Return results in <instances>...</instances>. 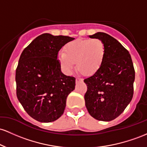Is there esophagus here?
I'll return each instance as SVG.
<instances>
[{"label": "esophagus", "mask_w": 147, "mask_h": 147, "mask_svg": "<svg viewBox=\"0 0 147 147\" xmlns=\"http://www.w3.org/2000/svg\"><path fill=\"white\" fill-rule=\"evenodd\" d=\"M82 80H83V79L80 78H77L76 79V83H78V82H82Z\"/></svg>", "instance_id": "obj_1"}]
</instances>
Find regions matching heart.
Masks as SVG:
<instances>
[{"instance_id": "b5f03b06", "label": "heart", "mask_w": 147, "mask_h": 147, "mask_svg": "<svg viewBox=\"0 0 147 147\" xmlns=\"http://www.w3.org/2000/svg\"><path fill=\"white\" fill-rule=\"evenodd\" d=\"M64 52L58 54V61L64 73L71 75L75 62L80 71L86 75L96 73L103 64L105 47L99 39H76L67 43Z\"/></svg>"}]
</instances>
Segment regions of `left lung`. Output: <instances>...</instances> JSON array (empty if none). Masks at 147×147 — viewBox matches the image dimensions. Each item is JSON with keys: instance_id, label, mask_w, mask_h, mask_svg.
Returning <instances> with one entry per match:
<instances>
[{"instance_id": "1", "label": "left lung", "mask_w": 147, "mask_h": 147, "mask_svg": "<svg viewBox=\"0 0 147 147\" xmlns=\"http://www.w3.org/2000/svg\"><path fill=\"white\" fill-rule=\"evenodd\" d=\"M89 37L104 43L105 53L100 69L84 80L87 87L85 105L92 117L112 121L123 113L133 98V61L128 50L109 34L97 32Z\"/></svg>"}]
</instances>
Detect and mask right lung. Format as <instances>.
I'll use <instances>...</instances> for the list:
<instances>
[{"label": "right lung", "mask_w": 147, "mask_h": 147, "mask_svg": "<svg viewBox=\"0 0 147 147\" xmlns=\"http://www.w3.org/2000/svg\"><path fill=\"white\" fill-rule=\"evenodd\" d=\"M74 38L44 33L38 36L20 56L16 69V96L31 117L51 122L64 113L76 78L61 71L57 53Z\"/></svg>", "instance_id": "1"}]
</instances>
